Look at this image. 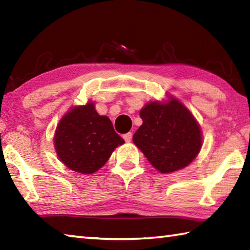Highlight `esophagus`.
I'll use <instances>...</instances> for the list:
<instances>
[{"label":"esophagus","mask_w":250,"mask_h":250,"mask_svg":"<svg viewBox=\"0 0 250 250\" xmlns=\"http://www.w3.org/2000/svg\"><path fill=\"white\" fill-rule=\"evenodd\" d=\"M124 139H125V142H130V141H131V139H132V133H131V132H128V133L124 134Z\"/></svg>","instance_id":"34e87169"}]
</instances>
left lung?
<instances>
[{
	"mask_svg": "<svg viewBox=\"0 0 250 250\" xmlns=\"http://www.w3.org/2000/svg\"><path fill=\"white\" fill-rule=\"evenodd\" d=\"M142 125L133 143L161 173L188 167L202 147V131L195 118L179 100L146 104L141 109Z\"/></svg>",
	"mask_w": 250,
	"mask_h": 250,
	"instance_id": "left-lung-1",
	"label": "left lung"
}]
</instances>
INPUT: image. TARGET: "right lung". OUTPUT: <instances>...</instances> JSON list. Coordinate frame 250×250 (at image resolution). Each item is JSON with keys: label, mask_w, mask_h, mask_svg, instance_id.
Listing matches in <instances>:
<instances>
[{"label": "right lung", "mask_w": 250, "mask_h": 250, "mask_svg": "<svg viewBox=\"0 0 250 250\" xmlns=\"http://www.w3.org/2000/svg\"><path fill=\"white\" fill-rule=\"evenodd\" d=\"M125 140L108 117L96 111L94 103L71 108L55 131L57 156L75 172L91 174L104 167L110 155Z\"/></svg>", "instance_id": "right-lung-1"}]
</instances>
